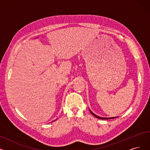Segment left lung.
Wrapping results in <instances>:
<instances>
[{"label":"left lung","mask_w":150,"mask_h":150,"mask_svg":"<svg viewBox=\"0 0 150 150\" xmlns=\"http://www.w3.org/2000/svg\"><path fill=\"white\" fill-rule=\"evenodd\" d=\"M89 111H90V112H91V114H92V115L93 116H95V117H97V118H98V119H114V118L117 117H100V116H97V115H96L95 114H94L90 109H89Z\"/></svg>","instance_id":"8db88e82"}]
</instances>
